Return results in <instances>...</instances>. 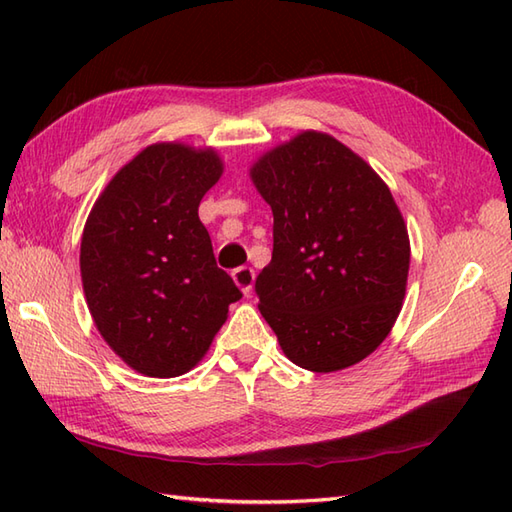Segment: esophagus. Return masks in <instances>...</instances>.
Instances as JSON below:
<instances>
[{"instance_id": "34e87169", "label": "esophagus", "mask_w": 512, "mask_h": 512, "mask_svg": "<svg viewBox=\"0 0 512 512\" xmlns=\"http://www.w3.org/2000/svg\"><path fill=\"white\" fill-rule=\"evenodd\" d=\"M233 281L237 284V288L244 292V295H250V290H253V284H255V270L250 266L235 268L233 270Z\"/></svg>"}]
</instances>
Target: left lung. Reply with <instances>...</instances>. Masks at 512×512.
Instances as JSON below:
<instances>
[{
    "instance_id": "8db88e82",
    "label": "left lung",
    "mask_w": 512,
    "mask_h": 512,
    "mask_svg": "<svg viewBox=\"0 0 512 512\" xmlns=\"http://www.w3.org/2000/svg\"><path fill=\"white\" fill-rule=\"evenodd\" d=\"M273 209L259 312L292 363L336 372L387 339L402 308L409 235L387 184L350 147L301 132L250 169Z\"/></svg>"
}]
</instances>
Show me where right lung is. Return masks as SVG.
I'll use <instances>...</instances> for the list:
<instances>
[{
    "label": "right lung",
    "instance_id": "right-lung-1",
    "mask_svg": "<svg viewBox=\"0 0 512 512\" xmlns=\"http://www.w3.org/2000/svg\"><path fill=\"white\" fill-rule=\"evenodd\" d=\"M222 171L213 149L149 145L110 180L85 222L90 314L107 345L145 376L187 374L242 299L198 217Z\"/></svg>",
    "mask_w": 512,
    "mask_h": 512
}]
</instances>
